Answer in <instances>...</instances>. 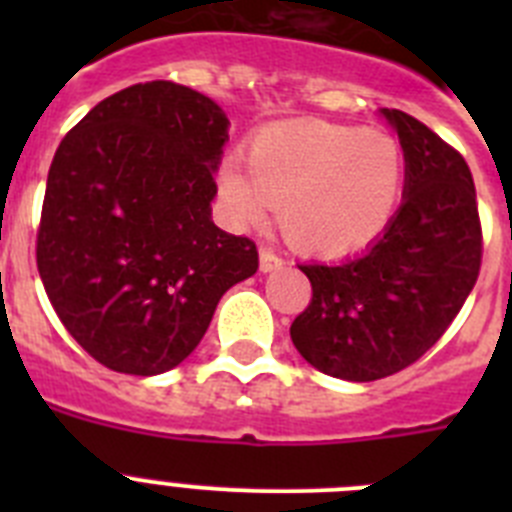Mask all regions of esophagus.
Instances as JSON below:
<instances>
[{"instance_id": "esophagus-1", "label": "esophagus", "mask_w": 512, "mask_h": 512, "mask_svg": "<svg viewBox=\"0 0 512 512\" xmlns=\"http://www.w3.org/2000/svg\"><path fill=\"white\" fill-rule=\"evenodd\" d=\"M259 253H261V271H277L284 266V259L279 256L277 251H274V248L261 246Z\"/></svg>"}]
</instances>
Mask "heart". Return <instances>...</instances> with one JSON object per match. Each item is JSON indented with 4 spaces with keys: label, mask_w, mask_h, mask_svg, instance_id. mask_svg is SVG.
I'll list each match as a JSON object with an SVG mask.
<instances>
[{
    "label": "heart",
    "mask_w": 512,
    "mask_h": 512,
    "mask_svg": "<svg viewBox=\"0 0 512 512\" xmlns=\"http://www.w3.org/2000/svg\"><path fill=\"white\" fill-rule=\"evenodd\" d=\"M405 187V153L392 135L333 122H284L261 130L241 161H225L220 192L238 223L279 225L312 253H351L392 223Z\"/></svg>",
    "instance_id": "obj_1"
}]
</instances>
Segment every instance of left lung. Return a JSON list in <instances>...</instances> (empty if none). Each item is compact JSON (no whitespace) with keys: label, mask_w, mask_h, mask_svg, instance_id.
Listing matches in <instances>:
<instances>
[{"label":"left lung","mask_w":512,"mask_h":512,"mask_svg":"<svg viewBox=\"0 0 512 512\" xmlns=\"http://www.w3.org/2000/svg\"><path fill=\"white\" fill-rule=\"evenodd\" d=\"M405 153V200L369 251L300 264L310 305L289 328L307 364L348 382L408 369L446 333L482 266V223L467 161L428 125L382 110Z\"/></svg>","instance_id":"1"}]
</instances>
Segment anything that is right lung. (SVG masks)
<instances>
[{"instance_id":"add662e5","label":"right lung","mask_w":512,"mask_h":512,"mask_svg":"<svg viewBox=\"0 0 512 512\" xmlns=\"http://www.w3.org/2000/svg\"><path fill=\"white\" fill-rule=\"evenodd\" d=\"M225 140L210 97L146 81L92 107L53 156L40 279L74 341L112 372L182 364L220 297L259 269L251 238L212 223Z\"/></svg>"}]
</instances>
